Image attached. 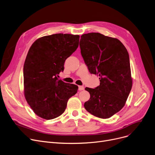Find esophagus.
I'll return each instance as SVG.
<instances>
[{
	"label": "esophagus",
	"instance_id": "1",
	"mask_svg": "<svg viewBox=\"0 0 155 155\" xmlns=\"http://www.w3.org/2000/svg\"><path fill=\"white\" fill-rule=\"evenodd\" d=\"M84 88V86H79V91H82V90H83Z\"/></svg>",
	"mask_w": 155,
	"mask_h": 155
}]
</instances>
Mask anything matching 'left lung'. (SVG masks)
I'll list each match as a JSON object with an SVG mask.
<instances>
[{"label":"left lung","mask_w":155,"mask_h":155,"mask_svg":"<svg viewBox=\"0 0 155 155\" xmlns=\"http://www.w3.org/2000/svg\"><path fill=\"white\" fill-rule=\"evenodd\" d=\"M79 45L91 74L100 79L97 87L85 88L90 98L84 106L93 116L107 119L124 107L132 87L128 51L120 40L97 32L82 35Z\"/></svg>","instance_id":"obj_1"}]
</instances>
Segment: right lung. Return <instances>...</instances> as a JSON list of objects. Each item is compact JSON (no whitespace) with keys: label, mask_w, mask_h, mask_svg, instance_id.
I'll use <instances>...</instances> for the list:
<instances>
[{"label":"right lung","mask_w":155,"mask_h":155,"mask_svg":"<svg viewBox=\"0 0 155 155\" xmlns=\"http://www.w3.org/2000/svg\"><path fill=\"white\" fill-rule=\"evenodd\" d=\"M79 35L55 34L43 36L31 46L24 65V93L33 111L45 120L64 112L69 99L78 86L58 79L64 64L78 48Z\"/></svg>","instance_id":"obj_1"}]
</instances>
